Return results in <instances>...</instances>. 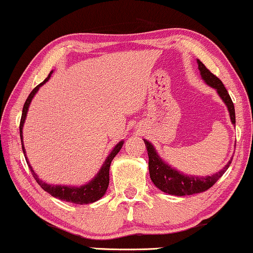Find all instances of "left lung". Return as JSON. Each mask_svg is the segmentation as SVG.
<instances>
[{"mask_svg": "<svg viewBox=\"0 0 253 253\" xmlns=\"http://www.w3.org/2000/svg\"><path fill=\"white\" fill-rule=\"evenodd\" d=\"M198 63V69L202 75V78L207 85H210L211 87L215 88L217 94L220 95V98L223 100V102L226 103L228 110H229L230 121L231 123H236V119H235V107L234 103L231 101V98L229 93L224 87L222 82L216 77L215 75H213L205 65H204L199 60H197ZM145 146L147 148V154H148V169H150V176L152 182L154 183V185L158 189H160L161 191L172 196H191L195 193H200L209 190L211 186L215 184L217 179L222 176L231 164V160L221 169L220 171L215 172L212 176H195V175H184L183 172L176 170V169L171 168L170 166L162 160L159 157V154L155 151L153 145L150 141L145 140Z\"/></svg>", "mask_w": 253, "mask_h": 253, "instance_id": "8db88e82", "label": "left lung"}]
</instances>
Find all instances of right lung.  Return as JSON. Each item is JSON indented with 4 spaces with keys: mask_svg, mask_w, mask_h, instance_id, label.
Returning <instances> with one entry per match:
<instances>
[{
    "mask_svg": "<svg viewBox=\"0 0 253 253\" xmlns=\"http://www.w3.org/2000/svg\"><path fill=\"white\" fill-rule=\"evenodd\" d=\"M53 74V71H50V74L48 75V77L44 79L42 83H40L37 87L33 88V91L30 93V95L27 96L25 103H24L23 107V113H22V119H20V124H19V132H20V140H22V148L24 152V155H26L25 153V148H24V144H23V126H24V122H25L26 115H27V110H29L30 103L32 101L33 96L36 95V93L39 91V88L42 86L44 83L48 82V79L50 78V75ZM124 144V141H120L119 144L114 147V150L110 152V154L107 157L105 164L102 165L101 169H100L98 174L94 176V178L91 179L87 184L82 185V186H71V185H51L48 184V183H44L41 181V179L38 177V175L34 172V170L31 167L29 160L26 159L27 165L31 168V172H32L33 177L36 178V181L38 182L41 188H42L44 191L49 193L55 198H58L61 200H64V202H69V203H74V204H79V205H84V204H91L94 203L96 200H99L101 197L105 195L107 191V188H108L109 184V168H110V164H112L113 159L115 158V155L119 153L121 148H122Z\"/></svg>",
    "mask_w": 253,
    "mask_h": 253,
    "instance_id": "1",
    "label": "right lung"
}]
</instances>
